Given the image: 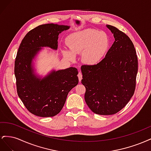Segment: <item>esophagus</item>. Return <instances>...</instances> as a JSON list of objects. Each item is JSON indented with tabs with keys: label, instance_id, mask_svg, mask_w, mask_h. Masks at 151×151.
<instances>
[{
	"label": "esophagus",
	"instance_id": "obj_1",
	"mask_svg": "<svg viewBox=\"0 0 151 151\" xmlns=\"http://www.w3.org/2000/svg\"><path fill=\"white\" fill-rule=\"evenodd\" d=\"M77 76H78L79 82H81L82 79H83V75H82V73L81 72H79V74H78V75H77Z\"/></svg>",
	"mask_w": 151,
	"mask_h": 151
}]
</instances>
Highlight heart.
Listing matches in <instances>:
<instances>
[{
	"label": "heart",
	"mask_w": 151,
	"mask_h": 151,
	"mask_svg": "<svg viewBox=\"0 0 151 151\" xmlns=\"http://www.w3.org/2000/svg\"><path fill=\"white\" fill-rule=\"evenodd\" d=\"M67 43L70 50H63V53L67 58L74 60L76 55L82 53V60L85 64L94 65L106 56L110 40L104 31L86 29L68 36Z\"/></svg>",
	"instance_id": "b5f03b06"
}]
</instances>
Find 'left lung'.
I'll list each match as a JSON object with an SVG mask.
<instances>
[{"instance_id": "8db88e82", "label": "left lung", "mask_w": 151, "mask_h": 151, "mask_svg": "<svg viewBox=\"0 0 151 151\" xmlns=\"http://www.w3.org/2000/svg\"><path fill=\"white\" fill-rule=\"evenodd\" d=\"M106 27L115 42L104 58L96 65L81 67L86 103L93 112L101 115L115 114L129 103L138 71L136 51L129 36L113 26Z\"/></svg>"}]
</instances>
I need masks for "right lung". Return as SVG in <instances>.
<instances>
[{"mask_svg":"<svg viewBox=\"0 0 151 151\" xmlns=\"http://www.w3.org/2000/svg\"><path fill=\"white\" fill-rule=\"evenodd\" d=\"M70 28L58 24L40 25L26 34L22 40L15 60L17 92L26 108L40 117H52L60 113L68 93L79 83L75 67L40 75L35 62L44 47L57 50L58 35Z\"/></svg>","mask_w":151,"mask_h":151,"instance_id":"1","label":"right lung"}]
</instances>
